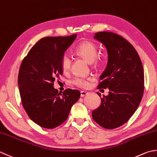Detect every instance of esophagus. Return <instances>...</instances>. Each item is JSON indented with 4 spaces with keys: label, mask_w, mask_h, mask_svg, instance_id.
I'll use <instances>...</instances> for the list:
<instances>
[{
    "label": "esophagus",
    "mask_w": 157,
    "mask_h": 157,
    "mask_svg": "<svg viewBox=\"0 0 157 157\" xmlns=\"http://www.w3.org/2000/svg\"><path fill=\"white\" fill-rule=\"evenodd\" d=\"M89 94V92H87V91H81V97H85L87 96Z\"/></svg>",
    "instance_id": "esophagus-1"
}]
</instances>
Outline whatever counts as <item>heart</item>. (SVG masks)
Masks as SVG:
<instances>
[{"mask_svg":"<svg viewBox=\"0 0 157 157\" xmlns=\"http://www.w3.org/2000/svg\"><path fill=\"white\" fill-rule=\"evenodd\" d=\"M75 52L76 55L85 59L89 62H92V63L95 66H98L102 60V56L98 55V48L96 44L90 40H86L80 43L76 48ZM60 64L61 69L64 72H69L72 66L71 58L67 55H63L61 59ZM93 80L94 78L91 76H88V77L76 76L72 79L71 82L76 87L87 88L90 86V82Z\"/></svg>","mask_w":157,"mask_h":157,"instance_id":"heart-1","label":"heart"}]
</instances>
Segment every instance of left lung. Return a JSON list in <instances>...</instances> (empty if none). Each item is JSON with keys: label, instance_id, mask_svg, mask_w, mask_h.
Masks as SVG:
<instances>
[{"label": "left lung", "instance_id": "8db88e82", "mask_svg": "<svg viewBox=\"0 0 157 157\" xmlns=\"http://www.w3.org/2000/svg\"><path fill=\"white\" fill-rule=\"evenodd\" d=\"M94 38L108 51V63L98 89L109 88V91L101 98V105L92 111V117L103 128L114 129L128 122L140 104L144 91V68L137 51L122 36L101 31Z\"/></svg>", "mask_w": 157, "mask_h": 157}]
</instances>
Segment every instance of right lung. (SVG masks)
I'll use <instances>...</instances> for the list:
<instances>
[{
  "instance_id": "obj_1",
  "label": "right lung",
  "mask_w": 157,
  "mask_h": 157,
  "mask_svg": "<svg viewBox=\"0 0 157 157\" xmlns=\"http://www.w3.org/2000/svg\"><path fill=\"white\" fill-rule=\"evenodd\" d=\"M76 37L42 38L20 65L17 83L22 106L30 119L42 128L52 129L63 123L81 96L77 90L66 89L61 94L53 87L63 75L62 56Z\"/></svg>"
}]
</instances>
